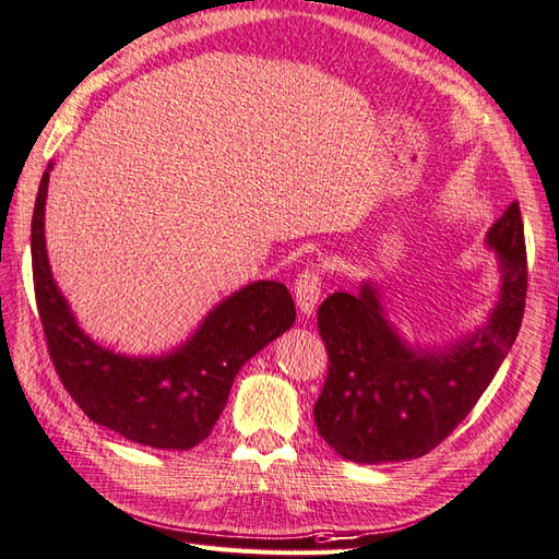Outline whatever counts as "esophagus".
<instances>
[{
    "mask_svg": "<svg viewBox=\"0 0 559 559\" xmlns=\"http://www.w3.org/2000/svg\"><path fill=\"white\" fill-rule=\"evenodd\" d=\"M320 292H322L320 270L306 267L301 275L296 277V282H294L296 306H298V310L304 312V316H312V312H316V306L320 301Z\"/></svg>",
    "mask_w": 559,
    "mask_h": 559,
    "instance_id": "1",
    "label": "esophagus"
}]
</instances>
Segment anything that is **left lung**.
Here are the masks:
<instances>
[{
  "label": "left lung",
  "instance_id": "left-lung-1",
  "mask_svg": "<svg viewBox=\"0 0 559 559\" xmlns=\"http://www.w3.org/2000/svg\"><path fill=\"white\" fill-rule=\"evenodd\" d=\"M498 253L500 294L486 324L443 348L411 346L386 318L370 282L318 308L330 370L316 403L320 437L362 465L433 451L469 415L512 348L524 318L526 247L520 203L486 235Z\"/></svg>",
  "mask_w": 559,
  "mask_h": 559
}]
</instances>
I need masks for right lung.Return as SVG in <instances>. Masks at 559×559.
<instances>
[{
  "label": "right lung",
  "instance_id": "right-lung-1",
  "mask_svg": "<svg viewBox=\"0 0 559 559\" xmlns=\"http://www.w3.org/2000/svg\"><path fill=\"white\" fill-rule=\"evenodd\" d=\"M49 170L37 189L31 249L37 310L57 374L92 421L122 439L163 451L194 448L213 431L241 365L294 324L292 294L270 280L247 284L217 304L180 348L158 358H130L94 344L51 277Z\"/></svg>",
  "mask_w": 559,
  "mask_h": 559
}]
</instances>
